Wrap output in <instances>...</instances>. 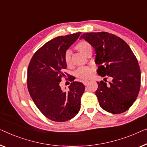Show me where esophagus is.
Instances as JSON below:
<instances>
[{
  "instance_id": "esophagus-1",
  "label": "esophagus",
  "mask_w": 147,
  "mask_h": 147,
  "mask_svg": "<svg viewBox=\"0 0 147 147\" xmlns=\"http://www.w3.org/2000/svg\"><path fill=\"white\" fill-rule=\"evenodd\" d=\"M83 84H84L85 86H86V85H88V84L89 83V81H88V80H84V81H83Z\"/></svg>"
}]
</instances>
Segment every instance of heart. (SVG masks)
<instances>
[{"label": "heart", "instance_id": "heart-1", "mask_svg": "<svg viewBox=\"0 0 147 147\" xmlns=\"http://www.w3.org/2000/svg\"><path fill=\"white\" fill-rule=\"evenodd\" d=\"M74 48L77 51L82 53L83 55L87 56L89 53H92V47L90 43L88 42L87 41L82 40L78 42L74 46ZM64 61L68 67H72V59H71V53L69 51H67L65 53ZM93 74V69L90 67H82L78 68L75 72V75L78 78L82 80L88 79L92 76Z\"/></svg>", "mask_w": 147, "mask_h": 147}]
</instances>
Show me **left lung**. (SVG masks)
Segmentation results:
<instances>
[{"instance_id": "8db88e82", "label": "left lung", "mask_w": 147, "mask_h": 147, "mask_svg": "<svg viewBox=\"0 0 147 147\" xmlns=\"http://www.w3.org/2000/svg\"><path fill=\"white\" fill-rule=\"evenodd\" d=\"M80 39H84L95 49L97 73L104 78L98 82L96 91L100 107L113 114L128 110L141 86V70L129 46L121 38L106 32L85 33Z\"/></svg>"}]
</instances>
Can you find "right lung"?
<instances>
[{"mask_svg": "<svg viewBox=\"0 0 147 147\" xmlns=\"http://www.w3.org/2000/svg\"><path fill=\"white\" fill-rule=\"evenodd\" d=\"M80 34L59 36L49 41L35 53L28 65L27 86L30 96L39 110L52 121H68L80 110L85 86L65 72L67 66L63 57ZM67 76L71 83L69 90L63 91L59 84Z\"/></svg>", "mask_w": 147, "mask_h": 147, "instance_id": "add662e5", "label": "right lung"}]
</instances>
